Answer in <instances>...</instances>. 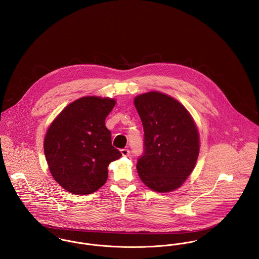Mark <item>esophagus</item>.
<instances>
[{
    "mask_svg": "<svg viewBox=\"0 0 259 259\" xmlns=\"http://www.w3.org/2000/svg\"><path fill=\"white\" fill-rule=\"evenodd\" d=\"M121 154H122V156H124V157H128V156L130 155V151H129V149L124 148V149L121 150Z\"/></svg>",
    "mask_w": 259,
    "mask_h": 259,
    "instance_id": "obj_1",
    "label": "esophagus"
}]
</instances>
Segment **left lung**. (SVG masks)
<instances>
[{
  "mask_svg": "<svg viewBox=\"0 0 259 259\" xmlns=\"http://www.w3.org/2000/svg\"><path fill=\"white\" fill-rule=\"evenodd\" d=\"M142 120L144 153L137 172L151 190L178 189L193 172L200 151L198 129L187 109L176 99L152 91L134 100Z\"/></svg>",
  "mask_w": 259,
  "mask_h": 259,
  "instance_id": "obj_1",
  "label": "left lung"
}]
</instances>
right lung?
<instances>
[{
	"mask_svg": "<svg viewBox=\"0 0 259 259\" xmlns=\"http://www.w3.org/2000/svg\"><path fill=\"white\" fill-rule=\"evenodd\" d=\"M114 99L87 96L67 105L50 126L45 155L54 179L67 192L88 195L102 187L109 163L122 154L112 146L105 119Z\"/></svg>",
	"mask_w": 259,
	"mask_h": 259,
	"instance_id": "add662e5",
	"label": "right lung"
}]
</instances>
